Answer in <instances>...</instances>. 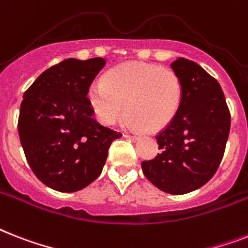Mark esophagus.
<instances>
[{
    "label": "esophagus",
    "mask_w": 248,
    "mask_h": 248,
    "mask_svg": "<svg viewBox=\"0 0 248 248\" xmlns=\"http://www.w3.org/2000/svg\"><path fill=\"white\" fill-rule=\"evenodd\" d=\"M124 138H126V139H131V140H134V141H136V140H139V136H138V135H128V134H124Z\"/></svg>",
    "instance_id": "1"
}]
</instances>
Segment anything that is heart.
<instances>
[{
	"label": "heart",
	"mask_w": 248,
	"mask_h": 248,
	"mask_svg": "<svg viewBox=\"0 0 248 248\" xmlns=\"http://www.w3.org/2000/svg\"><path fill=\"white\" fill-rule=\"evenodd\" d=\"M182 94V81L172 68L126 62L107 71L102 82L92 84L88 99L100 124H116L126 103V121L130 126L156 131L174 118Z\"/></svg>",
	"instance_id": "heart-1"
}]
</instances>
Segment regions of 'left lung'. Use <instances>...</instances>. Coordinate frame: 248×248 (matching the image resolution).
<instances>
[{"mask_svg": "<svg viewBox=\"0 0 248 248\" xmlns=\"http://www.w3.org/2000/svg\"><path fill=\"white\" fill-rule=\"evenodd\" d=\"M183 86L182 102L170 124L155 136L160 153L141 163L150 182L167 194H188L204 186L222 162L231 113L219 82L196 62L170 63Z\"/></svg>", "mask_w": 248, "mask_h": 248, "instance_id": "obj_1", "label": "left lung"}]
</instances>
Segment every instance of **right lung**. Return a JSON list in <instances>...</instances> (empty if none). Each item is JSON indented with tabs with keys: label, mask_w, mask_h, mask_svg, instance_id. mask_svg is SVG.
<instances>
[{
	"label": "right lung",
	"mask_w": 248,
	"mask_h": 248,
	"mask_svg": "<svg viewBox=\"0 0 248 248\" xmlns=\"http://www.w3.org/2000/svg\"><path fill=\"white\" fill-rule=\"evenodd\" d=\"M104 58H68L40 74L24 94L19 136L26 160L46 186L75 192L100 176L108 149L122 135L93 118L90 84Z\"/></svg>",
	"instance_id": "add662e5"
}]
</instances>
